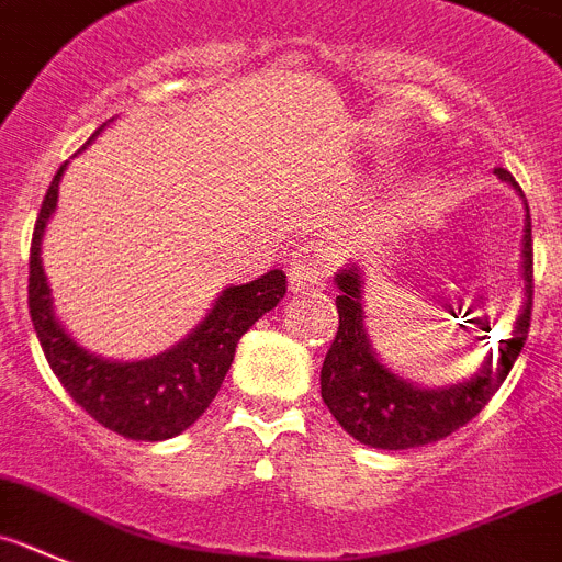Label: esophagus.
Masks as SVG:
<instances>
[{"instance_id":"34e87169","label":"esophagus","mask_w":562,"mask_h":562,"mask_svg":"<svg viewBox=\"0 0 562 562\" xmlns=\"http://www.w3.org/2000/svg\"><path fill=\"white\" fill-rule=\"evenodd\" d=\"M333 255L322 244H305L293 251L291 266H288V280L293 291H313V288H325L330 280Z\"/></svg>"}]
</instances>
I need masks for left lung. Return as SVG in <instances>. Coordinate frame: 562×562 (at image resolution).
Segmentation results:
<instances>
[{
    "mask_svg": "<svg viewBox=\"0 0 562 562\" xmlns=\"http://www.w3.org/2000/svg\"><path fill=\"white\" fill-rule=\"evenodd\" d=\"M498 179L515 184L513 173L495 168ZM524 195V193H520ZM529 212V210H527ZM527 235H524V280H527V302L520 313L515 336L504 341V350L493 361V350L484 356V367L476 378L453 383L445 389H419L394 378L375 358L363 330L361 307V274L358 269H344L336 274L338 296V333L322 363V401L330 408L341 428L358 442L383 451H406L419 445L437 442L451 437L457 428L468 426L490 403L509 369L518 361L529 336L532 318V218L527 215ZM490 333V327H487Z\"/></svg>",
    "mask_w": 562,
    "mask_h": 562,
    "instance_id": "8db88e82",
    "label": "left lung"
}]
</instances>
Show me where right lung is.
<instances>
[{"label": "right lung", "mask_w": 562, "mask_h": 562, "mask_svg": "<svg viewBox=\"0 0 562 562\" xmlns=\"http://www.w3.org/2000/svg\"><path fill=\"white\" fill-rule=\"evenodd\" d=\"M100 131L103 128H98V134ZM64 170L67 161L60 165L44 195L30 246L27 305L35 336L42 341L44 356L60 386L100 426L139 442L176 437L193 426L215 401L235 361L240 336L285 296V274L274 269L255 282L226 288L212 305L210 316L173 350L145 361H103L80 350L55 322L47 277L42 269V235L58 204V181Z\"/></svg>", "instance_id": "add662e5"}]
</instances>
